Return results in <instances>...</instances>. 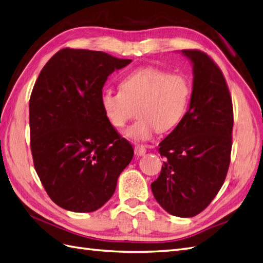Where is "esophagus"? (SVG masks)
<instances>
[{
	"instance_id": "esophagus-1",
	"label": "esophagus",
	"mask_w": 263,
	"mask_h": 263,
	"mask_svg": "<svg viewBox=\"0 0 263 263\" xmlns=\"http://www.w3.org/2000/svg\"><path fill=\"white\" fill-rule=\"evenodd\" d=\"M135 155H137V156H143V155H145V153H146V147L144 146V145H136L135 146Z\"/></svg>"
}]
</instances>
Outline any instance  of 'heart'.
Segmentation results:
<instances>
[{
    "mask_svg": "<svg viewBox=\"0 0 263 263\" xmlns=\"http://www.w3.org/2000/svg\"><path fill=\"white\" fill-rule=\"evenodd\" d=\"M120 91L105 90L100 105L115 128H121L137 109L138 119L124 135L134 142L151 139L155 133L168 132L183 120L191 100L192 87L184 74L158 68H140L125 76Z\"/></svg>",
    "mask_w": 263,
    "mask_h": 263,
    "instance_id": "b5f03b06",
    "label": "heart"
}]
</instances>
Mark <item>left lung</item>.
I'll return each mask as SVG.
<instances>
[{
  "label": "left lung",
  "mask_w": 263,
  "mask_h": 263,
  "mask_svg": "<svg viewBox=\"0 0 263 263\" xmlns=\"http://www.w3.org/2000/svg\"><path fill=\"white\" fill-rule=\"evenodd\" d=\"M182 53L193 65L190 107L181 123L158 145L165 162L151 186L166 212L192 217L212 202L227 177L233 108L216 63L200 50H182Z\"/></svg>",
  "instance_id": "obj_1"
}]
</instances>
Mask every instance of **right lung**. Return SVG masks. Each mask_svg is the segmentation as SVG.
Returning <instances> with one entry per match:
<instances>
[{"instance_id":"obj_1","label":"right lung","mask_w":263,"mask_h":263,"mask_svg":"<svg viewBox=\"0 0 263 263\" xmlns=\"http://www.w3.org/2000/svg\"><path fill=\"white\" fill-rule=\"evenodd\" d=\"M130 62L101 51L66 48L37 77L29 104L32 157L44 190L62 209H100L133 159L132 145L100 105L108 76Z\"/></svg>"}]
</instances>
